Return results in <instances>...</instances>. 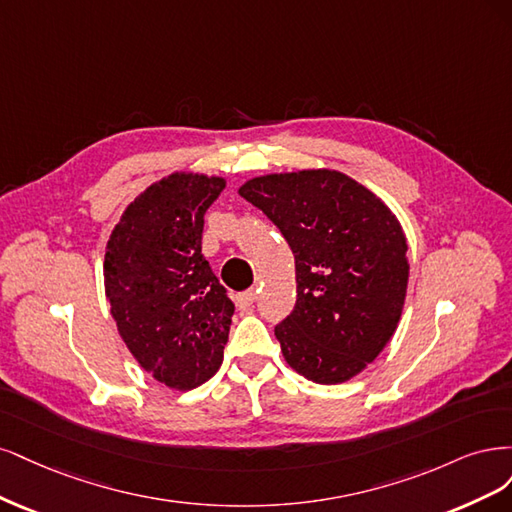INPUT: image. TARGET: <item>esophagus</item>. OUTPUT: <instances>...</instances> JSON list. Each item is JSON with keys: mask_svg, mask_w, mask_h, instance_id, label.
Masks as SVG:
<instances>
[{"mask_svg": "<svg viewBox=\"0 0 512 512\" xmlns=\"http://www.w3.org/2000/svg\"><path fill=\"white\" fill-rule=\"evenodd\" d=\"M257 300V291L255 289H249V291H242L236 295V304L238 308H251Z\"/></svg>", "mask_w": 512, "mask_h": 512, "instance_id": "34e87169", "label": "esophagus"}]
</instances>
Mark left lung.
<instances>
[{
    "instance_id": "obj_1",
    "label": "left lung",
    "mask_w": 512,
    "mask_h": 512,
    "mask_svg": "<svg viewBox=\"0 0 512 512\" xmlns=\"http://www.w3.org/2000/svg\"><path fill=\"white\" fill-rule=\"evenodd\" d=\"M238 193L280 229L295 257L298 300L274 327L285 361L312 383L349 381L402 317L410 266L400 221L338 170L257 176Z\"/></svg>"
}]
</instances>
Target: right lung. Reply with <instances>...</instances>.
<instances>
[{
  "mask_svg": "<svg viewBox=\"0 0 512 512\" xmlns=\"http://www.w3.org/2000/svg\"><path fill=\"white\" fill-rule=\"evenodd\" d=\"M225 178L174 172L131 202L106 244L110 315L138 364L170 389L221 368L234 304L202 255L204 214Z\"/></svg>",
  "mask_w": 512,
  "mask_h": 512,
  "instance_id": "1",
  "label": "right lung"
}]
</instances>
